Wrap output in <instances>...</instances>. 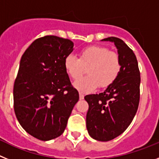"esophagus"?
<instances>
[{
    "mask_svg": "<svg viewBox=\"0 0 159 159\" xmlns=\"http://www.w3.org/2000/svg\"><path fill=\"white\" fill-rule=\"evenodd\" d=\"M84 99V95H83L82 93H80V100H82V99Z\"/></svg>",
    "mask_w": 159,
    "mask_h": 159,
    "instance_id": "34e87169",
    "label": "esophagus"
}]
</instances>
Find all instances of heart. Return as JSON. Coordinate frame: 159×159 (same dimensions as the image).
<instances>
[{
  "label": "heart",
  "instance_id": "obj_1",
  "mask_svg": "<svg viewBox=\"0 0 159 159\" xmlns=\"http://www.w3.org/2000/svg\"><path fill=\"white\" fill-rule=\"evenodd\" d=\"M64 64L65 71L74 80L80 78L88 67V75L79 79L73 84L84 93L92 92L98 86L107 88L111 85L121 69L119 55L102 46H92L84 49L80 59L72 54L68 55L64 59Z\"/></svg>",
  "mask_w": 159,
  "mask_h": 159
}]
</instances>
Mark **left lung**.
<instances>
[{
    "label": "left lung",
    "mask_w": 159,
    "mask_h": 159,
    "mask_svg": "<svg viewBox=\"0 0 159 159\" xmlns=\"http://www.w3.org/2000/svg\"><path fill=\"white\" fill-rule=\"evenodd\" d=\"M114 43L121 69L104 92L84 97L89 105L86 117L88 134L94 139L107 142L123 133L132 122L139 103L140 73L135 55L123 40L108 37Z\"/></svg>",
    "instance_id": "8db88e82"
}]
</instances>
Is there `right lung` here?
Segmentation results:
<instances>
[{
  "label": "right lung",
  "instance_id": "right-lung-1",
  "mask_svg": "<svg viewBox=\"0 0 159 159\" xmlns=\"http://www.w3.org/2000/svg\"><path fill=\"white\" fill-rule=\"evenodd\" d=\"M73 46L70 40L46 36L32 42L20 59L13 87L14 111L25 131L42 141L64 133L79 100L64 64Z\"/></svg>",
  "mask_w": 159,
  "mask_h": 159
}]
</instances>
